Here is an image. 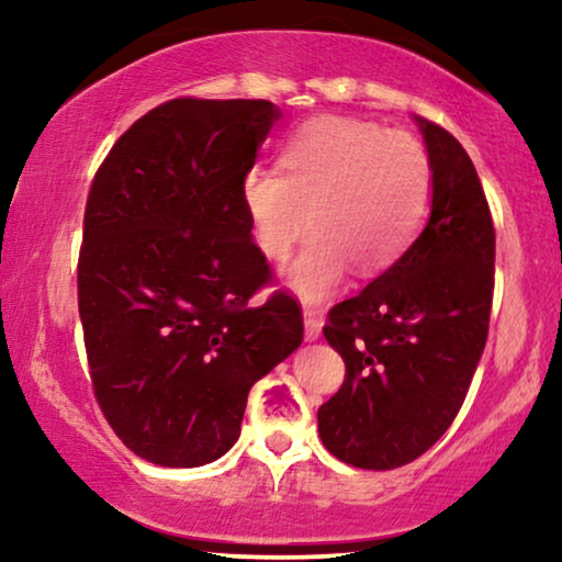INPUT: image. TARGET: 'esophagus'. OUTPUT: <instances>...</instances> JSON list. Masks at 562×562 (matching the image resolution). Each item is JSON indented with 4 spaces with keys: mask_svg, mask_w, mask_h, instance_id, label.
<instances>
[{
    "mask_svg": "<svg viewBox=\"0 0 562 562\" xmlns=\"http://www.w3.org/2000/svg\"><path fill=\"white\" fill-rule=\"evenodd\" d=\"M304 337L306 342H314L322 337V317L317 310H304Z\"/></svg>",
    "mask_w": 562,
    "mask_h": 562,
    "instance_id": "1",
    "label": "esophagus"
}]
</instances>
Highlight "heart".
<instances>
[{
    "mask_svg": "<svg viewBox=\"0 0 562 562\" xmlns=\"http://www.w3.org/2000/svg\"><path fill=\"white\" fill-rule=\"evenodd\" d=\"M281 171L243 176V210L252 240L283 260L312 227L283 283L304 302L340 289L350 268L381 273L417 240L432 206V160L422 140L352 117L306 122L281 148Z\"/></svg>",
    "mask_w": 562,
    "mask_h": 562,
    "instance_id": "obj_1",
    "label": "heart"
}]
</instances>
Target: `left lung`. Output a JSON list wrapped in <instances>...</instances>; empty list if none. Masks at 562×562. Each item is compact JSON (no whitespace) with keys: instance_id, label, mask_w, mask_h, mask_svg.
Wrapping results in <instances>:
<instances>
[{"instance_id":"left-lung-1","label":"left lung","mask_w":562,"mask_h":562,"mask_svg":"<svg viewBox=\"0 0 562 562\" xmlns=\"http://www.w3.org/2000/svg\"><path fill=\"white\" fill-rule=\"evenodd\" d=\"M432 160V206L417 240L358 296L329 312L325 337L345 383L319 406V437L342 463L391 471L427 452L463 406L488 335L496 235L473 160L414 117Z\"/></svg>"}]
</instances>
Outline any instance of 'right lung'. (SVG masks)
<instances>
[{
  "label": "right lung",
  "mask_w": 562,
  "mask_h": 562,
  "mask_svg": "<svg viewBox=\"0 0 562 562\" xmlns=\"http://www.w3.org/2000/svg\"><path fill=\"white\" fill-rule=\"evenodd\" d=\"M281 120L266 99H173L114 143L91 183L79 314L97 402L135 456L196 468L240 437L248 391L304 337L268 281L243 176Z\"/></svg>",
  "instance_id": "add662e5"
}]
</instances>
